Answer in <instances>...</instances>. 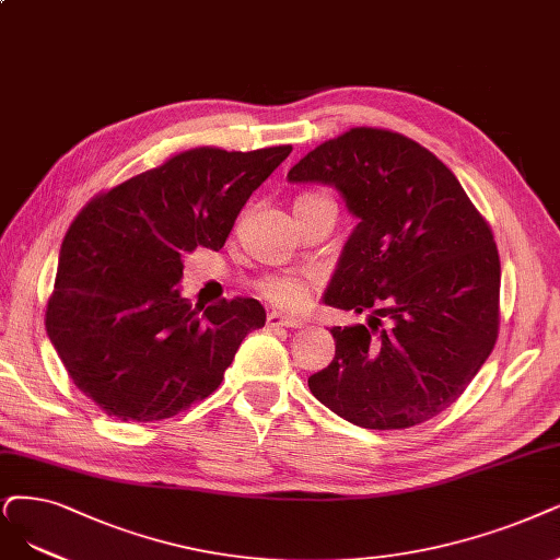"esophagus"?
<instances>
[{"label":"esophagus","instance_id":"esophagus-1","mask_svg":"<svg viewBox=\"0 0 560 560\" xmlns=\"http://www.w3.org/2000/svg\"><path fill=\"white\" fill-rule=\"evenodd\" d=\"M267 327H291V329H300L304 327V320L295 318V316H285L279 312L267 314Z\"/></svg>","mask_w":560,"mask_h":560}]
</instances>
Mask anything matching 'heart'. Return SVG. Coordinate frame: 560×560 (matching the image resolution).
Listing matches in <instances>:
<instances>
[{"label":"heart","mask_w":560,"mask_h":560,"mask_svg":"<svg viewBox=\"0 0 560 560\" xmlns=\"http://www.w3.org/2000/svg\"><path fill=\"white\" fill-rule=\"evenodd\" d=\"M312 200H323L320 196H302L295 205L300 202H312ZM260 291L267 300H272L277 306L283 308H300L306 304L308 295H312V283L302 277L293 275H283V277H269L260 283Z\"/></svg>","instance_id":"obj_1"}]
</instances>
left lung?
I'll use <instances>...</instances> for the list:
<instances>
[{
	"instance_id": "obj_1",
	"label": "left lung",
	"mask_w": 560,
	"mask_h": 560,
	"mask_svg": "<svg viewBox=\"0 0 560 560\" xmlns=\"http://www.w3.org/2000/svg\"><path fill=\"white\" fill-rule=\"evenodd\" d=\"M288 182L332 186L358 219L323 302L369 314V328L332 327L335 360L308 378L312 395L364 429L439 416L499 337L501 260L487 221L443 161L383 129L323 142Z\"/></svg>"
}]
</instances>
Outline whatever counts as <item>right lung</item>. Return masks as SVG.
Here are the masks:
<instances>
[{
	"instance_id": "1",
	"label": "right lung",
	"mask_w": 560,
	"mask_h": 560,
	"mask_svg": "<svg viewBox=\"0 0 560 560\" xmlns=\"http://www.w3.org/2000/svg\"><path fill=\"white\" fill-rule=\"evenodd\" d=\"M293 152L198 148L94 198L61 242L46 329L82 395L121 422L177 416L221 385L260 302L191 308L184 256L219 248L258 186Z\"/></svg>"
}]
</instances>
